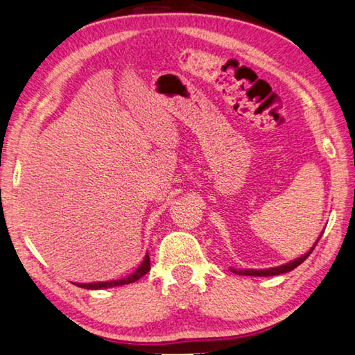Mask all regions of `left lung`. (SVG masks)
<instances>
[{
    "instance_id": "1",
    "label": "left lung",
    "mask_w": 355,
    "mask_h": 355,
    "mask_svg": "<svg viewBox=\"0 0 355 355\" xmlns=\"http://www.w3.org/2000/svg\"><path fill=\"white\" fill-rule=\"evenodd\" d=\"M319 239H321V237H319ZM319 239L315 242V245H313V248L310 250V252H306V253L304 254V257L294 259V261H291V263H288V264H283V266H280V267H270V269H261V270L245 269V270H232V272H234V274H237V275H253V277H272V275L286 274V272L294 270L295 267L300 266L306 258L310 257L311 252H313V250H315V247H316V243L319 242Z\"/></svg>"
}]
</instances>
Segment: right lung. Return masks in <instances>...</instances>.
<instances>
[{"instance_id": "add662e5", "label": "right lung", "mask_w": 355, "mask_h": 355, "mask_svg": "<svg viewBox=\"0 0 355 355\" xmlns=\"http://www.w3.org/2000/svg\"><path fill=\"white\" fill-rule=\"evenodd\" d=\"M150 269V259H149V254H146L143 259L141 266L138 267V269L133 272L132 275L125 277V278H121V280H113V282H102V283H78L80 288H85V289H102V288H113V286H121V284H129V283H135L137 280H139L143 275H146Z\"/></svg>"}]
</instances>
